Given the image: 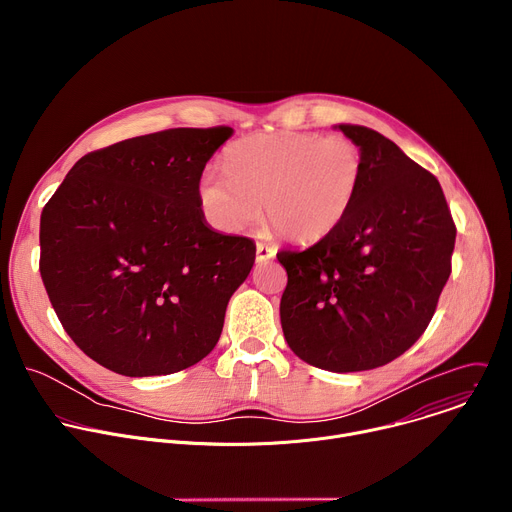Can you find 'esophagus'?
Wrapping results in <instances>:
<instances>
[{
  "label": "esophagus",
  "mask_w": 512,
  "mask_h": 512,
  "mask_svg": "<svg viewBox=\"0 0 512 512\" xmlns=\"http://www.w3.org/2000/svg\"><path fill=\"white\" fill-rule=\"evenodd\" d=\"M277 249L275 247H269V245H263V243H257V263H265V261H271L275 257Z\"/></svg>",
  "instance_id": "obj_1"
}]
</instances>
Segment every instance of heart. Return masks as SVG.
<instances>
[{
	"mask_svg": "<svg viewBox=\"0 0 512 512\" xmlns=\"http://www.w3.org/2000/svg\"><path fill=\"white\" fill-rule=\"evenodd\" d=\"M227 174L206 170L198 198L210 221L239 233L261 221L285 239L314 243L340 227L364 172L358 145L312 131L259 133L237 141L225 158Z\"/></svg>",
	"mask_w": 512,
	"mask_h": 512,
	"instance_id": "heart-1",
	"label": "heart"
}]
</instances>
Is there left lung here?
Here are the masks:
<instances>
[{
    "label": "left lung",
    "instance_id": "8db88e82",
    "mask_svg": "<svg viewBox=\"0 0 512 512\" xmlns=\"http://www.w3.org/2000/svg\"><path fill=\"white\" fill-rule=\"evenodd\" d=\"M364 162L344 221L306 251H281L279 316L304 362L371 371L425 332L452 273L456 225L440 182L375 129L340 123Z\"/></svg>",
    "mask_w": 512,
    "mask_h": 512
}]
</instances>
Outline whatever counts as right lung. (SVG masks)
I'll list each match as a JSON object with an SVG mask.
<instances>
[{
    "label": "right lung",
    "mask_w": 512,
    "mask_h": 512,
    "mask_svg": "<svg viewBox=\"0 0 512 512\" xmlns=\"http://www.w3.org/2000/svg\"><path fill=\"white\" fill-rule=\"evenodd\" d=\"M231 127L168 129L83 156L40 216V275L75 344L125 377L172 375L221 338L255 243L204 218L198 180Z\"/></svg>",
    "instance_id": "1"
}]
</instances>
